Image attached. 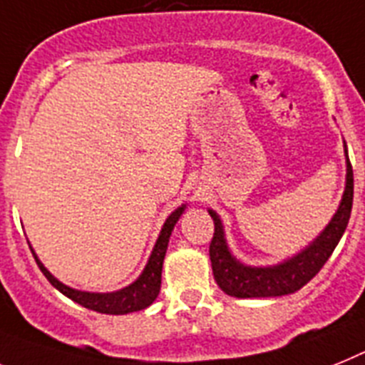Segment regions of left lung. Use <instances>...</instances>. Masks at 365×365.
<instances>
[{"label": "left lung", "instance_id": "8db88e82", "mask_svg": "<svg viewBox=\"0 0 365 365\" xmlns=\"http://www.w3.org/2000/svg\"><path fill=\"white\" fill-rule=\"evenodd\" d=\"M345 163H347V176H345V191L338 210L332 215L330 222L308 247L301 252L293 254L292 258L284 259L274 265H245L235 258L226 241L225 226L217 215V211L207 210L213 222L215 234L210 245V259L213 277L219 287L226 295L237 299H265V297L292 295L306 286L312 278L321 271L336 245L339 243L345 228L349 225V217L353 210V167L349 163L347 145L344 140Z\"/></svg>", "mask_w": 365, "mask_h": 365}]
</instances>
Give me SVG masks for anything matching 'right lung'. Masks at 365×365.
<instances>
[{"mask_svg":"<svg viewBox=\"0 0 365 365\" xmlns=\"http://www.w3.org/2000/svg\"><path fill=\"white\" fill-rule=\"evenodd\" d=\"M185 204L174 210L170 215L165 220L163 228L159 232V237L155 241L152 254H150L148 262H146L145 269L139 274L135 282H131L130 286L122 287V289H116V292L109 293H96V292H81V289H73V287L66 286L61 280L51 274L48 269L44 267V263L38 259V256L35 254L33 247L29 245L33 256H35L36 265L41 267V271L44 272V277L50 280L51 286L55 289H59L63 295H66L68 299H72L73 302L85 306L88 310L100 312V314H109V315H124L131 314V312H139L148 308L152 302L158 299L159 289H161V271H163V259L165 254H167L168 240L173 235V230L176 226L178 219L183 215L185 211Z\"/></svg>","mask_w":365,"mask_h":365,"instance_id":"1","label":"right lung"}]
</instances>
